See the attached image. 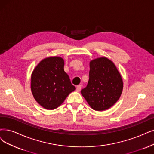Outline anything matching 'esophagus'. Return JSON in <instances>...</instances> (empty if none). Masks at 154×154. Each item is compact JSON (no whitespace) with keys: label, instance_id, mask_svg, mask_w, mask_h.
<instances>
[{"label":"esophagus","instance_id":"1","mask_svg":"<svg viewBox=\"0 0 154 154\" xmlns=\"http://www.w3.org/2000/svg\"><path fill=\"white\" fill-rule=\"evenodd\" d=\"M81 89H82V85H78L76 87V91L78 92L80 91Z\"/></svg>","mask_w":154,"mask_h":154}]
</instances>
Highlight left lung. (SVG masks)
Listing matches in <instances>:
<instances>
[{
    "label": "left lung",
    "mask_w": 154,
    "mask_h": 154,
    "mask_svg": "<svg viewBox=\"0 0 154 154\" xmlns=\"http://www.w3.org/2000/svg\"><path fill=\"white\" fill-rule=\"evenodd\" d=\"M89 80L81 94L94 110L103 111L111 107L120 98L123 82L112 60L106 57L90 62Z\"/></svg>",
    "instance_id": "1"
}]
</instances>
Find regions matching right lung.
I'll return each instance as SVG.
<instances>
[{"label": "right lung", "mask_w": 154, "mask_h": 154, "mask_svg": "<svg viewBox=\"0 0 154 154\" xmlns=\"http://www.w3.org/2000/svg\"><path fill=\"white\" fill-rule=\"evenodd\" d=\"M64 66L62 57L51 56L42 59L32 72L31 90L35 100L44 109L57 108L76 90Z\"/></svg>", "instance_id": "obj_1"}]
</instances>
